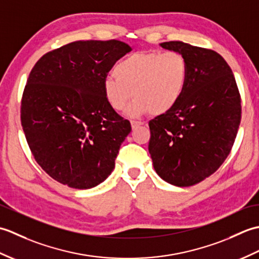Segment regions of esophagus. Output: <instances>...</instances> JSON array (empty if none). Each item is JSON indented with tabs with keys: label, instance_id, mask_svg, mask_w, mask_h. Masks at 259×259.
I'll return each instance as SVG.
<instances>
[{
	"label": "esophagus",
	"instance_id": "1",
	"mask_svg": "<svg viewBox=\"0 0 259 259\" xmlns=\"http://www.w3.org/2000/svg\"><path fill=\"white\" fill-rule=\"evenodd\" d=\"M144 124V122H141V121H136V120H131V126H133V129H135L137 125H141Z\"/></svg>",
	"mask_w": 259,
	"mask_h": 259
}]
</instances>
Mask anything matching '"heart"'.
<instances>
[{"mask_svg": "<svg viewBox=\"0 0 259 259\" xmlns=\"http://www.w3.org/2000/svg\"><path fill=\"white\" fill-rule=\"evenodd\" d=\"M189 79V63L177 51L137 52L120 61L103 82L110 107L122 110L136 98L129 113L149 111L160 115L172 110L184 97Z\"/></svg>", "mask_w": 259, "mask_h": 259, "instance_id": "b5f03b06", "label": "heart"}]
</instances>
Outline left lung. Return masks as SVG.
I'll return each instance as SVG.
<instances>
[{"label":"left lung","mask_w":259,"mask_h":259,"mask_svg":"<svg viewBox=\"0 0 259 259\" xmlns=\"http://www.w3.org/2000/svg\"><path fill=\"white\" fill-rule=\"evenodd\" d=\"M160 46L184 54L189 79L177 106L149 121V153L164 181L189 187L212 175L230 153L241 119L240 93L221 54L180 41Z\"/></svg>","instance_id":"8db88e82"}]
</instances>
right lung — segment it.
I'll use <instances>...</instances> for the list:
<instances>
[{
    "label": "right lung",
    "instance_id": "1",
    "mask_svg": "<svg viewBox=\"0 0 259 259\" xmlns=\"http://www.w3.org/2000/svg\"><path fill=\"white\" fill-rule=\"evenodd\" d=\"M131 50L118 40L75 41L31 70L21 124L35 161L60 184L89 189L112 172L131 124L107 102L103 82Z\"/></svg>",
    "mask_w": 259,
    "mask_h": 259
}]
</instances>
